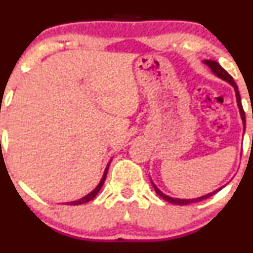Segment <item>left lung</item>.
I'll return each mask as SVG.
<instances>
[{"label": "left lung", "mask_w": 253, "mask_h": 253, "mask_svg": "<svg viewBox=\"0 0 253 253\" xmlns=\"http://www.w3.org/2000/svg\"><path fill=\"white\" fill-rule=\"evenodd\" d=\"M205 63H206L207 66H209V67H211V70L213 71V72L215 73V75L218 76L219 78L224 79V81H226V82H229V83H230L231 85L234 86V89H235V93H236V100H237V105H239V109H240V114H241V119H242V121H244V131H245V126H246V125H245V124H246V122H245V111H244V109H242L241 98H240L239 89H237V85H236V83H235V82H234L233 77H231V76L229 75V73L226 72V71L224 70V68L221 67V66L219 65L218 62H215V61L207 60V61H205ZM153 186H154V185H153ZM154 190H155V192H157L158 195H159L160 197L163 198V200H164V201H167V202H169V203H174V205H178V206H186V205H190V203L201 202V201H203V200H207V198L211 197V196H213L214 193H216V192H218V191L220 190V188H219V190H216V191H214L213 193H208V195H206V196H202V197H200V198H195V200H178V198H172V197H169V196H167V195H164V193H163V192H160V191L158 190V188L155 187V186H154Z\"/></svg>", "instance_id": "obj_1"}]
</instances>
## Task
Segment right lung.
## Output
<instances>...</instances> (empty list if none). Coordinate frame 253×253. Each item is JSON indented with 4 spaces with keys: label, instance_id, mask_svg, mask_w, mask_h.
<instances>
[{
    "label": "right lung",
    "instance_id": "add662e5",
    "mask_svg": "<svg viewBox=\"0 0 253 253\" xmlns=\"http://www.w3.org/2000/svg\"><path fill=\"white\" fill-rule=\"evenodd\" d=\"M108 169H109V165H108V167H106V169H105V172H104V175H103V178H101L100 183H99V185L96 186V188H95V190L93 191V192H90V193H89V195H86L85 197L81 198V200H78V201H75V202H70V203H68V205H71V206H78V205H83V203H86V202H89V201H91V200H93V198L95 197L96 195H98V192H99V191H100L101 186L104 185V181H105V178H106V174H108Z\"/></svg>",
    "mask_w": 253,
    "mask_h": 253
}]
</instances>
